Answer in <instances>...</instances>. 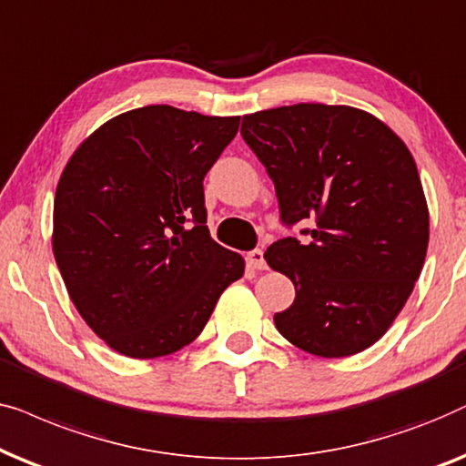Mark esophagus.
Masks as SVG:
<instances>
[{"label":"esophagus","mask_w":466,"mask_h":466,"mask_svg":"<svg viewBox=\"0 0 466 466\" xmlns=\"http://www.w3.org/2000/svg\"><path fill=\"white\" fill-rule=\"evenodd\" d=\"M247 264L256 270H264L266 268V259H264V251L262 249H253L247 253Z\"/></svg>","instance_id":"1"}]
</instances>
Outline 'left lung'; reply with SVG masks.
Listing matches in <instances>:
<instances>
[{
    "instance_id": "1",
    "label": "left lung",
    "mask_w": 466,
    "mask_h": 466,
    "mask_svg": "<svg viewBox=\"0 0 466 466\" xmlns=\"http://www.w3.org/2000/svg\"><path fill=\"white\" fill-rule=\"evenodd\" d=\"M240 134L272 178L283 223L313 221L309 245L277 240L272 270L296 288L275 315L298 350L345 358L402 311L428 249V204L405 142L367 110L294 104L245 115Z\"/></svg>"
}]
</instances>
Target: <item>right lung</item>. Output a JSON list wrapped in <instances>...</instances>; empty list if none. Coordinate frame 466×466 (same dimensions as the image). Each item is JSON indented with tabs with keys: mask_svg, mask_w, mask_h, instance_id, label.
Returning <instances> with one entry per match:
<instances>
[{
	"mask_svg": "<svg viewBox=\"0 0 466 466\" xmlns=\"http://www.w3.org/2000/svg\"><path fill=\"white\" fill-rule=\"evenodd\" d=\"M240 116L127 110L67 159L55 191L53 253L86 326L121 356L183 350L245 259L210 238L204 175Z\"/></svg>",
	"mask_w": 466,
	"mask_h": 466,
	"instance_id": "1",
	"label": "right lung"
}]
</instances>
